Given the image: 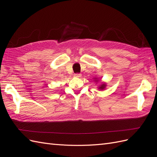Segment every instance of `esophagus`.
<instances>
[{
  "mask_svg": "<svg viewBox=\"0 0 157 157\" xmlns=\"http://www.w3.org/2000/svg\"><path fill=\"white\" fill-rule=\"evenodd\" d=\"M74 76H75V77L79 78V77H81V74H80V73H76V74L74 75Z\"/></svg>",
  "mask_w": 157,
  "mask_h": 157,
  "instance_id": "obj_1",
  "label": "esophagus"
}]
</instances>
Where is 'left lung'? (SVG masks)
Wrapping results in <instances>:
<instances>
[{
	"mask_svg": "<svg viewBox=\"0 0 157 157\" xmlns=\"http://www.w3.org/2000/svg\"><path fill=\"white\" fill-rule=\"evenodd\" d=\"M96 81H98V80H96ZM105 86H106V85H105V84H101V85L99 87V89H101V90H103V89H104V88H105Z\"/></svg>",
	"mask_w": 157,
	"mask_h": 157,
	"instance_id": "8db88e82",
	"label": "left lung"
}]
</instances>
